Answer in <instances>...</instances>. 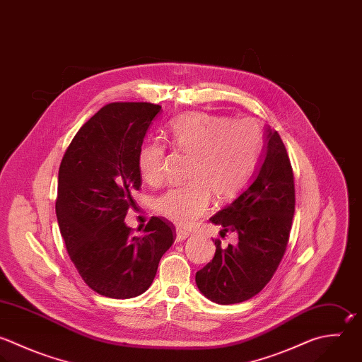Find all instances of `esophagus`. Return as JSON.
Returning <instances> with one entry per match:
<instances>
[{"instance_id":"esophagus-1","label":"esophagus","mask_w":362,"mask_h":362,"mask_svg":"<svg viewBox=\"0 0 362 362\" xmlns=\"http://www.w3.org/2000/svg\"><path fill=\"white\" fill-rule=\"evenodd\" d=\"M188 236H189V233H188V232L177 230V233H175V240H177V242H182V240H185Z\"/></svg>"}]
</instances>
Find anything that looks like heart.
Segmentation results:
<instances>
[{"instance_id":"obj_1","label":"heart","mask_w":362,"mask_h":362,"mask_svg":"<svg viewBox=\"0 0 362 362\" xmlns=\"http://www.w3.org/2000/svg\"><path fill=\"white\" fill-rule=\"evenodd\" d=\"M174 148L192 156L188 184L163 194L157 211L180 228H188L218 202L233 199L249 182L263 147V134L250 119L230 120L204 112L185 113L170 127ZM165 147L160 141L141 146L137 156L141 177L151 185L164 180Z\"/></svg>"}]
</instances>
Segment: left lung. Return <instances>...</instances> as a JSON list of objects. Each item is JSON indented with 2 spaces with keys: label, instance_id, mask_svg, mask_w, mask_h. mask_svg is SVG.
Instances as JSON below:
<instances>
[{
  "label": "left lung",
  "instance_id": "left-lung-1",
  "mask_svg": "<svg viewBox=\"0 0 362 362\" xmlns=\"http://www.w3.org/2000/svg\"><path fill=\"white\" fill-rule=\"evenodd\" d=\"M267 144L247 188L209 221L222 226L221 236L238 235L228 247L215 239V256L197 272L199 291L218 304H235L256 296L276 273L290 236L296 191L286 147L267 129Z\"/></svg>",
  "mask_w": 362,
  "mask_h": 362
}]
</instances>
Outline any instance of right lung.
Here are the masks:
<instances>
[{
    "label": "right lung",
    "instance_id": "right-lung-1",
    "mask_svg": "<svg viewBox=\"0 0 362 362\" xmlns=\"http://www.w3.org/2000/svg\"><path fill=\"white\" fill-rule=\"evenodd\" d=\"M161 106L115 102L75 134L59 167L57 218L71 260L83 281L110 298H132L153 283L175 228L151 216L141 235L124 222L141 188L137 156Z\"/></svg>",
    "mask_w": 362,
    "mask_h": 362
}]
</instances>
